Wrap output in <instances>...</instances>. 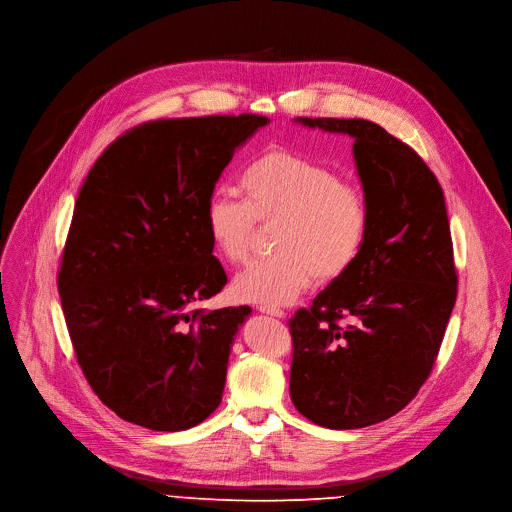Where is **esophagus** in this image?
Returning a JSON list of instances; mask_svg holds the SVG:
<instances>
[{"instance_id":"34e87169","label":"esophagus","mask_w":512,"mask_h":512,"mask_svg":"<svg viewBox=\"0 0 512 512\" xmlns=\"http://www.w3.org/2000/svg\"><path fill=\"white\" fill-rule=\"evenodd\" d=\"M259 312L263 314H269V316H275V318H284L286 312L280 310V308H273V306H259Z\"/></svg>"}]
</instances>
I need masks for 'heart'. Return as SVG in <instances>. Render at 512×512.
Returning <instances> with one entry per match:
<instances>
[{"instance_id":"b5f03b06","label":"heart","mask_w":512,"mask_h":512,"mask_svg":"<svg viewBox=\"0 0 512 512\" xmlns=\"http://www.w3.org/2000/svg\"><path fill=\"white\" fill-rule=\"evenodd\" d=\"M245 200L216 192L204 208L210 245L228 263H243L257 224L277 226L275 255L251 263L232 280L239 302L284 306L318 277L335 282L357 263L367 232L365 196L339 173L302 153L271 147L243 173Z\"/></svg>"}]
</instances>
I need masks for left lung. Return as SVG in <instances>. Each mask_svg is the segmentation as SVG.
<instances>
[{
  "label": "left lung",
  "mask_w": 512,
  "mask_h": 512,
  "mask_svg": "<svg viewBox=\"0 0 512 512\" xmlns=\"http://www.w3.org/2000/svg\"><path fill=\"white\" fill-rule=\"evenodd\" d=\"M296 122L353 138L369 232L351 271L290 320V396L320 427L361 429L400 412L439 353L457 296L445 196L427 163L376 122Z\"/></svg>",
  "instance_id": "left-lung-1"
}]
</instances>
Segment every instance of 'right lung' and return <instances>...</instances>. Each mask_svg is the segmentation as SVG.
<instances>
[{
	"label": "right lung",
	"instance_id": "add662e5",
	"mask_svg": "<svg viewBox=\"0 0 512 512\" xmlns=\"http://www.w3.org/2000/svg\"><path fill=\"white\" fill-rule=\"evenodd\" d=\"M267 124L255 114L147 122L81 185L59 296L89 386L128 423L185 431L222 400L251 308H196L226 284L204 208L235 151Z\"/></svg>",
	"mask_w": 512,
	"mask_h": 512
}]
</instances>
